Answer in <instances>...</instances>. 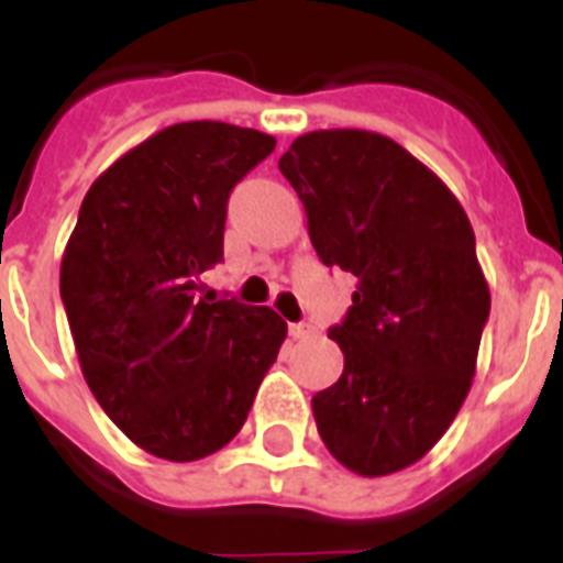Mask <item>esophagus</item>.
<instances>
[{"mask_svg": "<svg viewBox=\"0 0 563 563\" xmlns=\"http://www.w3.org/2000/svg\"><path fill=\"white\" fill-rule=\"evenodd\" d=\"M289 335L295 342H303V339H312L316 335V327L312 324H289Z\"/></svg>", "mask_w": 563, "mask_h": 563, "instance_id": "esophagus-1", "label": "esophagus"}]
</instances>
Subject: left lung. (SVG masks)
I'll return each mask as SVG.
<instances>
[{
    "instance_id": "obj_1",
    "label": "left lung",
    "mask_w": 563,
    "mask_h": 563,
    "mask_svg": "<svg viewBox=\"0 0 563 563\" xmlns=\"http://www.w3.org/2000/svg\"><path fill=\"white\" fill-rule=\"evenodd\" d=\"M321 263L356 277L330 339L339 383L312 397L318 435L360 476H388L438 444L471 391L488 280L467 212L435 172L383 134L333 128L280 157Z\"/></svg>"
}]
</instances>
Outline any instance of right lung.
<instances>
[{"instance_id":"1","label":"right lung","mask_w":563,"mask_h":563,"mask_svg":"<svg viewBox=\"0 0 563 563\" xmlns=\"http://www.w3.org/2000/svg\"><path fill=\"white\" fill-rule=\"evenodd\" d=\"M274 145L228 122L163 128L101 172L66 242L60 298L84 379L166 462L233 441L286 339L274 309L198 298L224 254L230 189Z\"/></svg>"}]
</instances>
